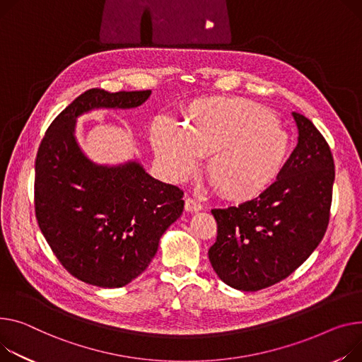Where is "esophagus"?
I'll return each instance as SVG.
<instances>
[{
  "label": "esophagus",
  "instance_id": "1",
  "mask_svg": "<svg viewBox=\"0 0 362 362\" xmlns=\"http://www.w3.org/2000/svg\"><path fill=\"white\" fill-rule=\"evenodd\" d=\"M185 209H186L187 212H198V211L202 209V205H201L195 198L187 197V198L185 199Z\"/></svg>",
  "mask_w": 362,
  "mask_h": 362
}]
</instances>
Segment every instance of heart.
Listing matches in <instances>:
<instances>
[{
	"mask_svg": "<svg viewBox=\"0 0 362 362\" xmlns=\"http://www.w3.org/2000/svg\"><path fill=\"white\" fill-rule=\"evenodd\" d=\"M165 173L185 179L208 156L206 176L220 195L246 202L269 190L291 156V138L276 115L243 98H208L185 110L183 129L167 124L153 132Z\"/></svg>",
	"mask_w": 362,
	"mask_h": 362,
	"instance_id": "obj_1",
	"label": "heart"
}]
</instances>
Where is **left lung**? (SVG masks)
<instances>
[{
  "label": "left lung",
  "instance_id": "1",
  "mask_svg": "<svg viewBox=\"0 0 362 362\" xmlns=\"http://www.w3.org/2000/svg\"><path fill=\"white\" fill-rule=\"evenodd\" d=\"M298 144L278 182L256 199L212 209L216 240L208 256L227 285L259 291L290 276L326 233L334 161L310 119L293 112Z\"/></svg>",
  "mask_w": 362,
  "mask_h": 362
}]
</instances>
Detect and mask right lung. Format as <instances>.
Instances as JSON below:
<instances>
[{"label":"right lung","instance_id":"add662e5","mask_svg":"<svg viewBox=\"0 0 362 362\" xmlns=\"http://www.w3.org/2000/svg\"><path fill=\"white\" fill-rule=\"evenodd\" d=\"M150 93L90 88L54 119L40 141L36 220L62 267L86 284H129L147 269L160 237L182 215V189L156 180L136 161L94 164L74 138L78 115L95 107H136Z\"/></svg>","mask_w":362,"mask_h":362}]
</instances>
